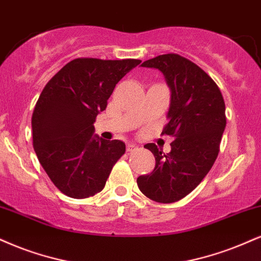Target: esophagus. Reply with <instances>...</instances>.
Here are the masks:
<instances>
[{"label": "esophagus", "instance_id": "obj_1", "mask_svg": "<svg viewBox=\"0 0 261 261\" xmlns=\"http://www.w3.org/2000/svg\"><path fill=\"white\" fill-rule=\"evenodd\" d=\"M139 148H137V146H135V144L133 143H128L126 146V150L127 152H135V150H137Z\"/></svg>", "mask_w": 261, "mask_h": 261}]
</instances>
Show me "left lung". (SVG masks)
<instances>
[{
    "instance_id": "1",
    "label": "left lung",
    "mask_w": 261,
    "mask_h": 261,
    "mask_svg": "<svg viewBox=\"0 0 261 261\" xmlns=\"http://www.w3.org/2000/svg\"><path fill=\"white\" fill-rule=\"evenodd\" d=\"M141 67L162 71L170 89L168 124L163 135H170V153L154 143L155 166L137 177L140 191L158 203H174L186 197L205 177L219 154L226 126L225 102L214 80L188 59L169 53L143 62Z\"/></svg>"
}]
</instances>
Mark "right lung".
<instances>
[{
    "mask_svg": "<svg viewBox=\"0 0 261 261\" xmlns=\"http://www.w3.org/2000/svg\"><path fill=\"white\" fill-rule=\"evenodd\" d=\"M140 59L76 58L47 83L31 119L34 149L55 186L71 198L100 192L125 143L95 135L96 117Z\"/></svg>",
    "mask_w": 261,
    "mask_h": 261,
    "instance_id": "add662e5",
    "label": "right lung"
}]
</instances>
